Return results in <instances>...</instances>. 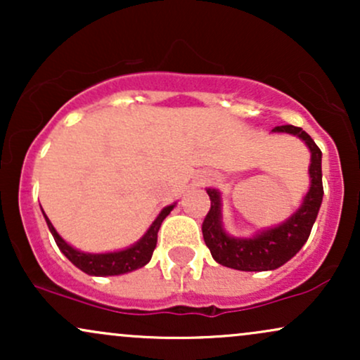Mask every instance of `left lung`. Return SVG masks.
<instances>
[{"label":"left lung","mask_w":360,"mask_h":360,"mask_svg":"<svg viewBox=\"0 0 360 360\" xmlns=\"http://www.w3.org/2000/svg\"><path fill=\"white\" fill-rule=\"evenodd\" d=\"M272 131L292 134L304 140L311 152V166H309L311 188L304 196L301 208L286 223L276 226V229L266 230L254 238H233L223 232L220 221V194L217 189H208L212 206H210V212L206 213L201 230H203L206 247L212 252L213 259L221 266L238 271L278 269L298 254L311 233L313 223L316 220L318 210L323 200L321 150L307 131L300 127L281 125Z\"/></svg>","instance_id":"1"}]
</instances>
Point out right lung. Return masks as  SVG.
I'll return each mask as SVG.
<instances>
[{"label": "right lung", "mask_w": 360, "mask_h": 360, "mask_svg": "<svg viewBox=\"0 0 360 360\" xmlns=\"http://www.w3.org/2000/svg\"><path fill=\"white\" fill-rule=\"evenodd\" d=\"M172 208H174V205L164 208L159 217L155 218V221L150 225V229L147 230V233L135 245H131L130 249L125 250L110 252V254H84V252L72 249L69 243L62 240L60 235L56 232L52 223L45 217V213L44 217L49 225V230L53 235V240H56L57 247H59L65 257L71 260L74 266L79 267L82 272H86L89 276H118L139 269V267H143L152 259L157 243V233H159L164 218L171 213Z\"/></svg>", "instance_id": "add662e5"}]
</instances>
